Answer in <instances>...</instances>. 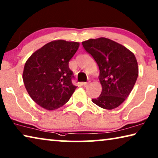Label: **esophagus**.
<instances>
[{
	"label": "esophagus",
	"instance_id": "obj_1",
	"mask_svg": "<svg viewBox=\"0 0 158 158\" xmlns=\"http://www.w3.org/2000/svg\"><path fill=\"white\" fill-rule=\"evenodd\" d=\"M88 82H83V86L84 87H87V85H88Z\"/></svg>",
	"mask_w": 158,
	"mask_h": 158
}]
</instances>
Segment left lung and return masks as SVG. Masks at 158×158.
Returning <instances> with one entry per match:
<instances>
[{"instance_id":"obj_1","label":"left lung","mask_w":158,"mask_h":158,"mask_svg":"<svg viewBox=\"0 0 158 158\" xmlns=\"http://www.w3.org/2000/svg\"><path fill=\"white\" fill-rule=\"evenodd\" d=\"M82 44L99 69L102 93L92 101L105 110L118 107L128 98L136 82L138 66L135 55L124 46L105 37L89 39Z\"/></svg>"}]
</instances>
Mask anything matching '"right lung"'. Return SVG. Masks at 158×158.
I'll return each mask as SVG.
<instances>
[{
	"label": "right lung",
	"mask_w": 158,
	"mask_h": 158,
	"mask_svg": "<svg viewBox=\"0 0 158 158\" xmlns=\"http://www.w3.org/2000/svg\"><path fill=\"white\" fill-rule=\"evenodd\" d=\"M79 42L59 40L46 44L27 60L23 79L29 95L47 110L64 106L76 86L72 83L73 72L69 63Z\"/></svg>",
	"instance_id": "1"
}]
</instances>
